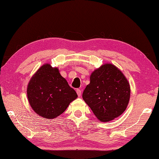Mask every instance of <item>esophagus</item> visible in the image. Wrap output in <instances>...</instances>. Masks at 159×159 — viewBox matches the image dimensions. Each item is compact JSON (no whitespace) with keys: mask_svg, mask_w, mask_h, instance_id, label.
Returning <instances> with one entry per match:
<instances>
[{"mask_svg":"<svg viewBox=\"0 0 159 159\" xmlns=\"http://www.w3.org/2000/svg\"><path fill=\"white\" fill-rule=\"evenodd\" d=\"M76 93H77V95H78V96L80 97V95H81V90H80V89H76Z\"/></svg>","mask_w":159,"mask_h":159,"instance_id":"1","label":"esophagus"}]
</instances>
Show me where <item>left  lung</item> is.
I'll return each mask as SVG.
<instances>
[{
	"label": "left lung",
	"mask_w": 159,
	"mask_h": 159,
	"mask_svg": "<svg viewBox=\"0 0 159 159\" xmlns=\"http://www.w3.org/2000/svg\"><path fill=\"white\" fill-rule=\"evenodd\" d=\"M130 97L127 79L116 66L105 64L92 72L83 99L101 121H109L125 110Z\"/></svg>",
	"instance_id": "8db88e82"
}]
</instances>
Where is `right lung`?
<instances>
[{"mask_svg":"<svg viewBox=\"0 0 159 159\" xmlns=\"http://www.w3.org/2000/svg\"><path fill=\"white\" fill-rule=\"evenodd\" d=\"M27 95L33 110L48 119L62 114L78 97L61 76L58 68H53L49 64H43L31 77Z\"/></svg>","mask_w":159,"mask_h":159,"instance_id":"right-lung-1","label":"right lung"}]
</instances>
